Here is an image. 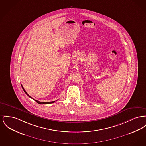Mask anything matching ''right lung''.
I'll return each instance as SVG.
<instances>
[{"mask_svg": "<svg viewBox=\"0 0 146 146\" xmlns=\"http://www.w3.org/2000/svg\"><path fill=\"white\" fill-rule=\"evenodd\" d=\"M21 86H22V88H23V90L24 91V92L26 93V94L27 95V96H29L30 98H32L26 92V91H25V90L24 89V88H23V86L21 85ZM33 99V98H32ZM34 99V100L35 101H36V102L37 103H38V104H51V103H54V102H39V101H38V100H35V99Z\"/></svg>", "mask_w": 146, "mask_h": 146, "instance_id": "add662e5", "label": "right lung"}]
</instances>
